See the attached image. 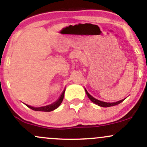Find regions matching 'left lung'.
<instances>
[{
	"label": "left lung",
	"instance_id": "1",
	"mask_svg": "<svg viewBox=\"0 0 147 147\" xmlns=\"http://www.w3.org/2000/svg\"><path fill=\"white\" fill-rule=\"evenodd\" d=\"M85 90H86V95L88 97V98L90 99L92 102L95 103V104H97V105L99 106H102V107H110V106H113L117 105V104H120L121 102H122L124 100V99H122V100L118 101V102H113V103H107V102H102V101H99V100H98V99L94 98L93 97H92V96H91L90 94L88 92V91L86 90V89H85Z\"/></svg>",
	"mask_w": 147,
	"mask_h": 147
}]
</instances>
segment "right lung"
I'll return each mask as SVG.
<instances>
[{
  "instance_id": "right-lung-1",
  "label": "right lung",
  "mask_w": 147,
  "mask_h": 147,
  "mask_svg": "<svg viewBox=\"0 0 147 147\" xmlns=\"http://www.w3.org/2000/svg\"><path fill=\"white\" fill-rule=\"evenodd\" d=\"M64 92H65V90L63 91V92H62L61 95L59 99L57 101V102H54L53 104H50V105H48V106H43V107H39V108H34V107H32V106L27 105V104H26V106H28V107H29L30 109H32L33 111H44V112H50V111H52L55 110V109H57V108H58L59 106H60V104H61L62 101H63V99Z\"/></svg>"
}]
</instances>
